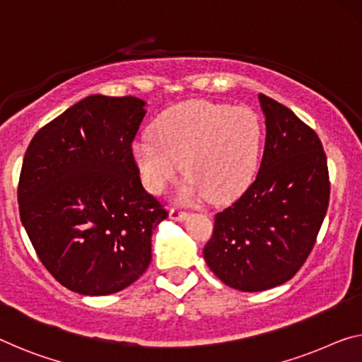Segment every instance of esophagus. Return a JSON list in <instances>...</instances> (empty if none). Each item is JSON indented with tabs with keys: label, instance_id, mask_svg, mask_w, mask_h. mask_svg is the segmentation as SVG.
Wrapping results in <instances>:
<instances>
[{
	"label": "esophagus",
	"instance_id": "esophagus-1",
	"mask_svg": "<svg viewBox=\"0 0 362 362\" xmlns=\"http://www.w3.org/2000/svg\"><path fill=\"white\" fill-rule=\"evenodd\" d=\"M168 215H170V220H175V221H185L187 218V214L182 212L180 209H171Z\"/></svg>",
	"mask_w": 362,
	"mask_h": 362
}]
</instances>
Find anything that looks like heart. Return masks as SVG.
Wrapping results in <instances>:
<instances>
[{"label": "heart", "mask_w": 362, "mask_h": 362, "mask_svg": "<svg viewBox=\"0 0 362 362\" xmlns=\"http://www.w3.org/2000/svg\"><path fill=\"white\" fill-rule=\"evenodd\" d=\"M259 116L246 107L187 100L163 111L152 137L132 142L131 155L147 191L162 194L185 170L177 199L230 202L251 186L262 153Z\"/></svg>", "instance_id": "obj_1"}]
</instances>
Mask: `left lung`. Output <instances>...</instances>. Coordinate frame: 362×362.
<instances>
[{
  "label": "left lung",
  "mask_w": 362,
  "mask_h": 362,
  "mask_svg": "<svg viewBox=\"0 0 362 362\" xmlns=\"http://www.w3.org/2000/svg\"><path fill=\"white\" fill-rule=\"evenodd\" d=\"M265 147L243 196L215 215L204 247L210 270L230 288L264 291L294 276L313 251L330 197L320 139L285 105L259 93Z\"/></svg>",
  "instance_id": "obj_1"
}]
</instances>
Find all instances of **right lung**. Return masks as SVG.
Segmentation results:
<instances>
[{
	"instance_id": "right-lung-1",
	"label": "right lung",
	"mask_w": 362,
	"mask_h": 362,
	"mask_svg": "<svg viewBox=\"0 0 362 362\" xmlns=\"http://www.w3.org/2000/svg\"><path fill=\"white\" fill-rule=\"evenodd\" d=\"M146 105L90 95L42 127L25 152L21 221L45 269L74 293H118L152 260V233L168 214L131 155Z\"/></svg>"
}]
</instances>
